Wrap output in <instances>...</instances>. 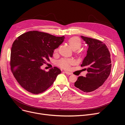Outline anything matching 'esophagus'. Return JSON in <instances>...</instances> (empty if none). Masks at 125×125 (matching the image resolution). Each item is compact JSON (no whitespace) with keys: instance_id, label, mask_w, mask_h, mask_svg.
<instances>
[{"instance_id":"34e87169","label":"esophagus","mask_w":125,"mask_h":125,"mask_svg":"<svg viewBox=\"0 0 125 125\" xmlns=\"http://www.w3.org/2000/svg\"><path fill=\"white\" fill-rule=\"evenodd\" d=\"M64 73H66L67 74H68V75L71 74V73H70V72H68V71H64Z\"/></svg>"}]
</instances>
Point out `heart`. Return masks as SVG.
Returning <instances> with one entry per match:
<instances>
[{"label":"heart","instance_id":"1","mask_svg":"<svg viewBox=\"0 0 125 125\" xmlns=\"http://www.w3.org/2000/svg\"><path fill=\"white\" fill-rule=\"evenodd\" d=\"M68 44H69L71 48L73 51H77L80 49L82 45V41L78 37H73L70 38L68 41ZM57 51V49L55 50V52ZM74 63V60L71 59H62L60 60L58 62V65L62 68L68 69L71 65Z\"/></svg>","mask_w":125,"mask_h":125}]
</instances>
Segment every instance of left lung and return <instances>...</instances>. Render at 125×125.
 Masks as SVG:
<instances>
[{"mask_svg":"<svg viewBox=\"0 0 125 125\" xmlns=\"http://www.w3.org/2000/svg\"><path fill=\"white\" fill-rule=\"evenodd\" d=\"M88 47L87 54L81 66L88 73L80 76L74 86L84 92H91L102 85L111 73V55L106 45L101 41L81 36Z\"/></svg>","mask_w":125,"mask_h":125,"instance_id":"obj_1","label":"left lung"}]
</instances>
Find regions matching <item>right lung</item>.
<instances>
[{
    "mask_svg": "<svg viewBox=\"0 0 125 125\" xmlns=\"http://www.w3.org/2000/svg\"><path fill=\"white\" fill-rule=\"evenodd\" d=\"M64 39V36L33 31L23 34L14 41L11 50V69L22 88L35 94L43 92L52 84L61 70L55 67L46 72L41 66L50 60L54 50Z\"/></svg>",
    "mask_w": 125,
    "mask_h": 125,
    "instance_id": "add662e5",
    "label": "right lung"
}]
</instances>
